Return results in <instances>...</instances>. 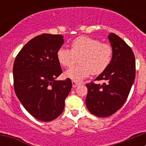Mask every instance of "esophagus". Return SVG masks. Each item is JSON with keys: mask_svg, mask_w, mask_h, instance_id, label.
<instances>
[{"mask_svg": "<svg viewBox=\"0 0 146 146\" xmlns=\"http://www.w3.org/2000/svg\"><path fill=\"white\" fill-rule=\"evenodd\" d=\"M78 85H79V83H78V82H76V81L72 80V86H73V87L76 88L77 86H78Z\"/></svg>", "mask_w": 146, "mask_h": 146, "instance_id": "1", "label": "esophagus"}]
</instances>
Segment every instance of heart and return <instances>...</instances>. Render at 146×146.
<instances>
[{"label":"heart","instance_id":"heart-1","mask_svg":"<svg viewBox=\"0 0 146 146\" xmlns=\"http://www.w3.org/2000/svg\"><path fill=\"white\" fill-rule=\"evenodd\" d=\"M112 55L113 48L109 44L82 36L72 41L71 50L60 47L58 50L57 58L64 67L72 66L79 58L80 64L67 70L65 75L72 80L80 82L91 73L96 75L102 73L110 64Z\"/></svg>","mask_w":146,"mask_h":146}]
</instances>
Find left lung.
<instances>
[{"label":"left lung","mask_w":146,"mask_h":146,"mask_svg":"<svg viewBox=\"0 0 146 146\" xmlns=\"http://www.w3.org/2000/svg\"><path fill=\"white\" fill-rule=\"evenodd\" d=\"M108 39L113 48L111 61L95 79L104 83L86 84V107L98 117L110 116L123 106L135 78V58L131 47L115 33H110Z\"/></svg>","instance_id":"left-lung-1"}]
</instances>
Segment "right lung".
<instances>
[{
  "label": "right lung",
  "mask_w": 146,
  "mask_h": 146,
  "mask_svg": "<svg viewBox=\"0 0 146 146\" xmlns=\"http://www.w3.org/2000/svg\"><path fill=\"white\" fill-rule=\"evenodd\" d=\"M64 42L62 35L43 33L30 40L15 60V94L27 111L39 121L58 118L72 89L69 78L55 80L62 73L57 52Z\"/></svg>",
  "instance_id": "obj_1"
}]
</instances>
